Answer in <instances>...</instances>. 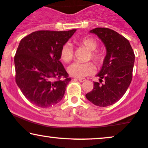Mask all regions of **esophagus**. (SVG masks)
Returning a JSON list of instances; mask_svg holds the SVG:
<instances>
[{
	"instance_id": "1",
	"label": "esophagus",
	"mask_w": 148,
	"mask_h": 148,
	"mask_svg": "<svg viewBox=\"0 0 148 148\" xmlns=\"http://www.w3.org/2000/svg\"><path fill=\"white\" fill-rule=\"evenodd\" d=\"M78 80H79L80 82H85L86 79H84V78H79Z\"/></svg>"
}]
</instances>
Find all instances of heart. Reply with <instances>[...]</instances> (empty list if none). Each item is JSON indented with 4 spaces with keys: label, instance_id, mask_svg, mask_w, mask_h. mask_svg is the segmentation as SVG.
I'll return each instance as SVG.
<instances>
[{
    "label": "heart",
    "instance_id": "b5f03b06",
    "mask_svg": "<svg viewBox=\"0 0 148 148\" xmlns=\"http://www.w3.org/2000/svg\"><path fill=\"white\" fill-rule=\"evenodd\" d=\"M78 45L89 51L87 60H92L97 67H101L104 65L106 61V56L101 51L96 50L97 49L98 42L96 40L90 37H84L77 41ZM60 58L64 62L68 63L73 57V50L69 44L62 45L60 49ZM95 67L90 62L86 63L75 62L69 66L68 72L73 77L82 78L87 77L94 73Z\"/></svg>",
    "mask_w": 148,
    "mask_h": 148
}]
</instances>
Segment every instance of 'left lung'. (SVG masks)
Returning <instances> with one entry per match:
<instances>
[{"label": "left lung", "mask_w": 148, "mask_h": 148, "mask_svg": "<svg viewBox=\"0 0 148 148\" xmlns=\"http://www.w3.org/2000/svg\"><path fill=\"white\" fill-rule=\"evenodd\" d=\"M98 36L106 47V61L97 75L100 83L94 82L93 89L86 97L100 107L112 105L118 101L132 79L134 53L128 40L115 31L97 27L90 31ZM102 79L105 84H102Z\"/></svg>", "instance_id": "left-lung-1"}]
</instances>
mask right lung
<instances>
[{
  "label": "right lung",
  "instance_id": "obj_1",
  "mask_svg": "<svg viewBox=\"0 0 148 148\" xmlns=\"http://www.w3.org/2000/svg\"><path fill=\"white\" fill-rule=\"evenodd\" d=\"M76 32L40 30L20 42L14 56L15 80L33 104L49 108L61 101L71 78L60 62V49Z\"/></svg>",
  "mask_w": 148,
  "mask_h": 148
}]
</instances>
